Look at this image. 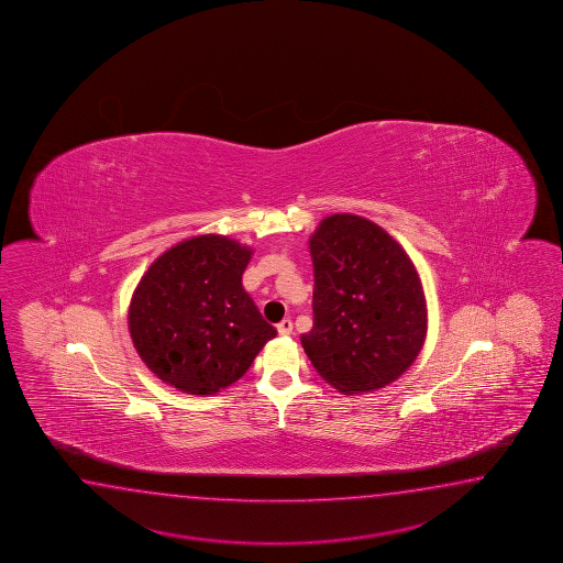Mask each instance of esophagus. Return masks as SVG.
<instances>
[{"mask_svg": "<svg viewBox=\"0 0 563 563\" xmlns=\"http://www.w3.org/2000/svg\"><path fill=\"white\" fill-rule=\"evenodd\" d=\"M277 331H279V335H289V333L294 331V323H291L289 318H286V320H282L277 323Z\"/></svg>", "mask_w": 563, "mask_h": 563, "instance_id": "34e87169", "label": "esophagus"}]
</instances>
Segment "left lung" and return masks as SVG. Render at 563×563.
<instances>
[{"label": "left lung", "instance_id": "8db88e82", "mask_svg": "<svg viewBox=\"0 0 563 563\" xmlns=\"http://www.w3.org/2000/svg\"><path fill=\"white\" fill-rule=\"evenodd\" d=\"M313 328L301 345L318 374L343 396L396 382L428 333L418 269L374 221L353 213L321 220L309 238Z\"/></svg>", "mask_w": 563, "mask_h": 563}]
</instances>
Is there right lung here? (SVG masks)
Returning <instances> with one entry per match:
<instances>
[{
  "label": "right lung",
  "instance_id": "add662e5",
  "mask_svg": "<svg viewBox=\"0 0 563 563\" xmlns=\"http://www.w3.org/2000/svg\"><path fill=\"white\" fill-rule=\"evenodd\" d=\"M252 250L225 235H196L159 255L133 291V345L162 382L213 396L238 382L277 331L243 289Z\"/></svg>",
  "mask_w": 563,
  "mask_h": 563
}]
</instances>
